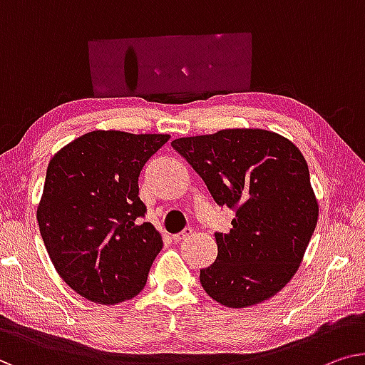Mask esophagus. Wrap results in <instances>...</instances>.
<instances>
[{
  "label": "esophagus",
  "instance_id": "esophagus-1",
  "mask_svg": "<svg viewBox=\"0 0 365 365\" xmlns=\"http://www.w3.org/2000/svg\"><path fill=\"white\" fill-rule=\"evenodd\" d=\"M190 236H192V230H190V227H185L182 232H178V235H173L172 239H173V241H182V239H187Z\"/></svg>",
  "mask_w": 365,
  "mask_h": 365
}]
</instances>
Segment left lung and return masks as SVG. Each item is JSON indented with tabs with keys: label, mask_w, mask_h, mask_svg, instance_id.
<instances>
[{
	"label": "left lung",
	"mask_w": 365,
	"mask_h": 365,
	"mask_svg": "<svg viewBox=\"0 0 365 365\" xmlns=\"http://www.w3.org/2000/svg\"><path fill=\"white\" fill-rule=\"evenodd\" d=\"M217 205L236 211L216 232V260L200 270L205 292L230 308L262 303L300 267L318 222V201L300 149L265 129H221L172 140Z\"/></svg>",
	"instance_id": "obj_1"
}]
</instances>
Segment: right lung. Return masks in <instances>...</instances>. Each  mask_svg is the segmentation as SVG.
Returning <instances> with one entry per match:
<instances>
[{"label": "right lung", "mask_w": 365, "mask_h": 365, "mask_svg": "<svg viewBox=\"0 0 365 365\" xmlns=\"http://www.w3.org/2000/svg\"><path fill=\"white\" fill-rule=\"evenodd\" d=\"M168 134L91 130L48 162L37 206L57 274L86 300L116 304L143 290L162 236L140 222L139 173Z\"/></svg>", "instance_id": "obj_1"}]
</instances>
